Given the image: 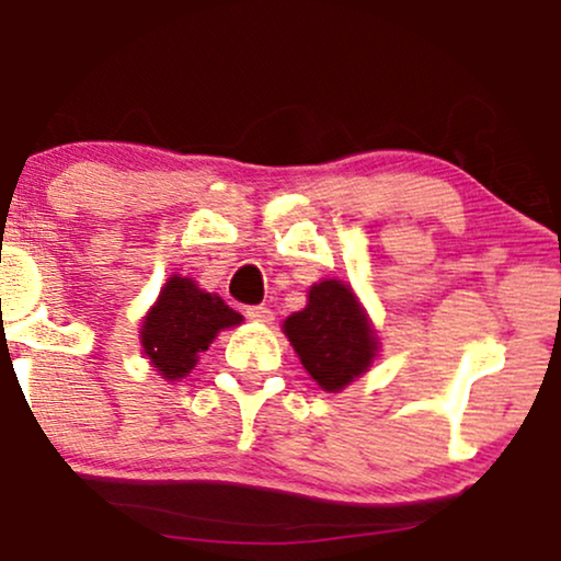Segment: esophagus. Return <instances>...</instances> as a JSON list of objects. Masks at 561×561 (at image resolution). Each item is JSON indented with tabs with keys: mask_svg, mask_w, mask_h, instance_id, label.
Segmentation results:
<instances>
[{
	"mask_svg": "<svg viewBox=\"0 0 561 561\" xmlns=\"http://www.w3.org/2000/svg\"><path fill=\"white\" fill-rule=\"evenodd\" d=\"M244 317H248L250 321H261V324H272L274 313H272V308H266V306H248L244 308Z\"/></svg>",
	"mask_w": 561,
	"mask_h": 561,
	"instance_id": "1",
	"label": "esophagus"
}]
</instances>
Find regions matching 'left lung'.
<instances>
[{
    "label": "left lung",
    "mask_w": 561,
    "mask_h": 561,
    "mask_svg": "<svg viewBox=\"0 0 561 561\" xmlns=\"http://www.w3.org/2000/svg\"><path fill=\"white\" fill-rule=\"evenodd\" d=\"M285 334L302 366L324 390L337 392L369 369L377 337L351 287L324 279L311 287L308 306L285 321Z\"/></svg>",
    "instance_id": "1"
}]
</instances>
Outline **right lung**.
<instances>
[{
    "instance_id": "right-lung-1",
    "label": "right lung",
    "mask_w": 561,
    "mask_h": 561,
    "mask_svg": "<svg viewBox=\"0 0 561 561\" xmlns=\"http://www.w3.org/2000/svg\"><path fill=\"white\" fill-rule=\"evenodd\" d=\"M240 321V313L218 295L173 274L141 324V347L165 379H182L197 364V353L208 351L218 332Z\"/></svg>"
}]
</instances>
